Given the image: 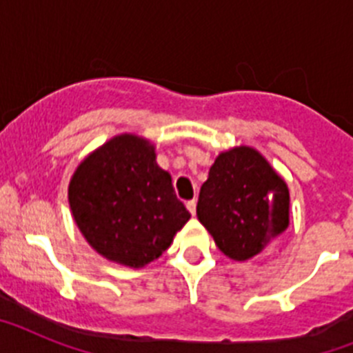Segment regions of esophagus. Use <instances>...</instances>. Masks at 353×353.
<instances>
[{"instance_id":"1","label":"esophagus","mask_w":353,"mask_h":353,"mask_svg":"<svg viewBox=\"0 0 353 353\" xmlns=\"http://www.w3.org/2000/svg\"><path fill=\"white\" fill-rule=\"evenodd\" d=\"M187 210L191 212L192 215H196V199H191V201H187Z\"/></svg>"}]
</instances>
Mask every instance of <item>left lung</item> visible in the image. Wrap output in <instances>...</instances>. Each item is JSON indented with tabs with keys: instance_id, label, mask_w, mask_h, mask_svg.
<instances>
[{
	"instance_id": "left-lung-1",
	"label": "left lung",
	"mask_w": 353,
	"mask_h": 353,
	"mask_svg": "<svg viewBox=\"0 0 353 353\" xmlns=\"http://www.w3.org/2000/svg\"><path fill=\"white\" fill-rule=\"evenodd\" d=\"M196 214L228 258L245 261L286 232L288 187L258 150L236 146L212 164Z\"/></svg>"
}]
</instances>
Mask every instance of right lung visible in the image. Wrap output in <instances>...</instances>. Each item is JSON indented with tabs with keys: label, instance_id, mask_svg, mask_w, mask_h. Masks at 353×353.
Wrapping results in <instances>:
<instances>
[{
	"label": "right lung",
	"instance_id": "right-lung-1",
	"mask_svg": "<svg viewBox=\"0 0 353 353\" xmlns=\"http://www.w3.org/2000/svg\"><path fill=\"white\" fill-rule=\"evenodd\" d=\"M68 203L83 236L99 254L132 269L157 260L191 214L176 198L155 148L120 134L77 166Z\"/></svg>",
	"mask_w": 353,
	"mask_h": 353
}]
</instances>
